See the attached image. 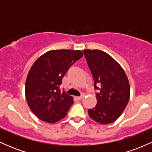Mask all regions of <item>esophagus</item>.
Masks as SVG:
<instances>
[{"mask_svg": "<svg viewBox=\"0 0 152 152\" xmlns=\"http://www.w3.org/2000/svg\"><path fill=\"white\" fill-rule=\"evenodd\" d=\"M83 97H84V95H81V96H78L77 97V99H78V100H82V99H83Z\"/></svg>", "mask_w": 152, "mask_h": 152, "instance_id": "esophagus-1", "label": "esophagus"}]
</instances>
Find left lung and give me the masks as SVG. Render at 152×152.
I'll return each instance as SVG.
<instances>
[{
    "instance_id": "1",
    "label": "left lung",
    "mask_w": 152,
    "mask_h": 152,
    "mask_svg": "<svg viewBox=\"0 0 152 152\" xmlns=\"http://www.w3.org/2000/svg\"><path fill=\"white\" fill-rule=\"evenodd\" d=\"M91 71L97 104L88 115L100 124L113 123L128 104L130 86L126 73L111 56L100 50H83Z\"/></svg>"
}]
</instances>
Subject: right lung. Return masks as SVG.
Listing matches in <instances>:
<instances>
[{
	"instance_id": "obj_1",
	"label": "right lung",
	"mask_w": 152,
	"mask_h": 152,
	"mask_svg": "<svg viewBox=\"0 0 152 152\" xmlns=\"http://www.w3.org/2000/svg\"><path fill=\"white\" fill-rule=\"evenodd\" d=\"M81 50H52L31 66L26 81L27 103L39 119L54 123L62 119L74 104V98L59 86L69 68L83 56Z\"/></svg>"
}]
</instances>
